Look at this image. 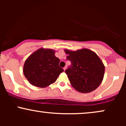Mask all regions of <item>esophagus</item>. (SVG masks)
<instances>
[{"mask_svg":"<svg viewBox=\"0 0 126 126\" xmlns=\"http://www.w3.org/2000/svg\"><path fill=\"white\" fill-rule=\"evenodd\" d=\"M63 69H64V70H66V67H64V68H63Z\"/></svg>","mask_w":126,"mask_h":126,"instance_id":"obj_1","label":"esophagus"}]
</instances>
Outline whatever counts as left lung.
Masks as SVG:
<instances>
[{
	"instance_id": "8db88e82",
	"label": "left lung",
	"mask_w": 126,
	"mask_h": 126,
	"mask_svg": "<svg viewBox=\"0 0 126 126\" xmlns=\"http://www.w3.org/2000/svg\"><path fill=\"white\" fill-rule=\"evenodd\" d=\"M71 65L65 70L70 84L78 92L88 93L96 89L103 80L105 66L95 52L87 48L64 50Z\"/></svg>"
}]
</instances>
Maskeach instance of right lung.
<instances>
[{
  "label": "right lung",
  "instance_id": "obj_1",
  "mask_svg": "<svg viewBox=\"0 0 126 126\" xmlns=\"http://www.w3.org/2000/svg\"><path fill=\"white\" fill-rule=\"evenodd\" d=\"M51 49L41 48L25 60L23 72L31 85L45 88L56 82L64 70L59 66L60 60Z\"/></svg>",
  "mask_w": 126,
  "mask_h": 126
}]
</instances>
